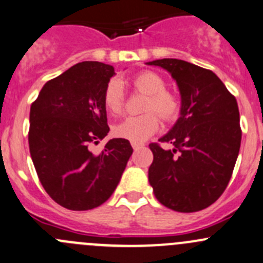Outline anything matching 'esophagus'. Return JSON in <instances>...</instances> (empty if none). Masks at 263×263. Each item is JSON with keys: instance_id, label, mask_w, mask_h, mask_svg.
I'll use <instances>...</instances> for the list:
<instances>
[{"instance_id": "1", "label": "esophagus", "mask_w": 263, "mask_h": 263, "mask_svg": "<svg viewBox=\"0 0 263 263\" xmlns=\"http://www.w3.org/2000/svg\"><path fill=\"white\" fill-rule=\"evenodd\" d=\"M132 147H134V150H137L140 149V147H142V144H140V142H131Z\"/></svg>"}]
</instances>
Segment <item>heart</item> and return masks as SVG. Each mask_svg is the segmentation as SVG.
Segmentation results:
<instances>
[{"label":"heart","instance_id":"1","mask_svg":"<svg viewBox=\"0 0 263 263\" xmlns=\"http://www.w3.org/2000/svg\"><path fill=\"white\" fill-rule=\"evenodd\" d=\"M132 87L140 93L147 95L144 111L137 117H128L114 127V135L132 142H142L159 128L158 114L163 121H173L180 111V101L167 91V83L159 74L150 70L139 73L129 81ZM104 105L111 114L122 113L124 106L123 86L121 81L111 80L104 91ZM154 111L156 115L152 113Z\"/></svg>","mask_w":263,"mask_h":263}]
</instances>
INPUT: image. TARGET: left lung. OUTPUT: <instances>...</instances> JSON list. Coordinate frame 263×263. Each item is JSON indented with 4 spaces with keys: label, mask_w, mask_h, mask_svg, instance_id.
Wrapping results in <instances>:
<instances>
[{
    "label": "left lung",
    "mask_w": 263,
    "mask_h": 263,
    "mask_svg": "<svg viewBox=\"0 0 263 263\" xmlns=\"http://www.w3.org/2000/svg\"><path fill=\"white\" fill-rule=\"evenodd\" d=\"M146 64L167 70L181 95L180 117L159 139L172 149L149 145L154 155L149 182L167 208L202 211L222 195L238 159L241 129L236 99L212 70L178 59Z\"/></svg>",
    "instance_id": "left-lung-1"
}]
</instances>
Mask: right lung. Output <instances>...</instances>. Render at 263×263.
<instances>
[{"mask_svg":"<svg viewBox=\"0 0 263 263\" xmlns=\"http://www.w3.org/2000/svg\"><path fill=\"white\" fill-rule=\"evenodd\" d=\"M114 68L82 61L48 81L30 106V157L46 193L61 207L87 211L110 198L132 149L111 139L100 154L90 147L108 135L104 91Z\"/></svg>","mask_w":263,"mask_h":263,"instance_id":"obj_1","label":"right lung"}]
</instances>
